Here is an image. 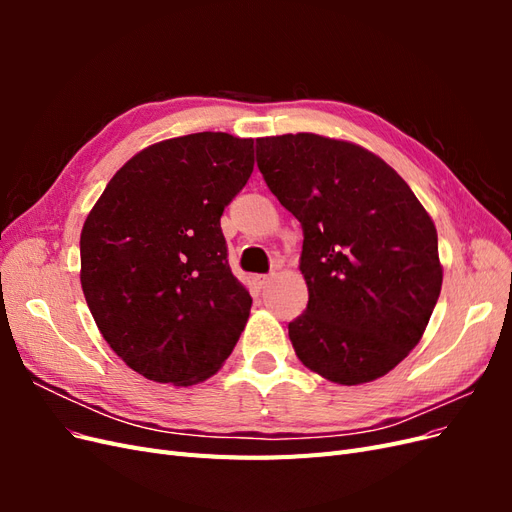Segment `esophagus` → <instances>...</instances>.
Masks as SVG:
<instances>
[{"label": "esophagus", "instance_id": "obj_1", "mask_svg": "<svg viewBox=\"0 0 512 512\" xmlns=\"http://www.w3.org/2000/svg\"><path fill=\"white\" fill-rule=\"evenodd\" d=\"M269 280H271V275H254V286L258 290H262V288H267Z\"/></svg>", "mask_w": 512, "mask_h": 512}]
</instances>
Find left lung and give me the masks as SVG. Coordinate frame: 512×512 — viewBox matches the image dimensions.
Instances as JSON below:
<instances>
[{
	"instance_id": "1",
	"label": "left lung",
	"mask_w": 512,
	"mask_h": 512,
	"mask_svg": "<svg viewBox=\"0 0 512 512\" xmlns=\"http://www.w3.org/2000/svg\"><path fill=\"white\" fill-rule=\"evenodd\" d=\"M256 162L303 228L309 301L288 324L294 352L337 384L389 374L421 342L440 297L429 213L389 164L346 141L256 138Z\"/></svg>"
}]
</instances>
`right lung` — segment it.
<instances>
[{
	"label": "right lung",
	"mask_w": 512,
	"mask_h": 512,
	"mask_svg": "<svg viewBox=\"0 0 512 512\" xmlns=\"http://www.w3.org/2000/svg\"><path fill=\"white\" fill-rule=\"evenodd\" d=\"M252 170V138H170L123 164L87 215L85 301L108 346L147 380L203 382L239 342L252 297L228 267L220 218Z\"/></svg>",
	"instance_id": "1"
}]
</instances>
